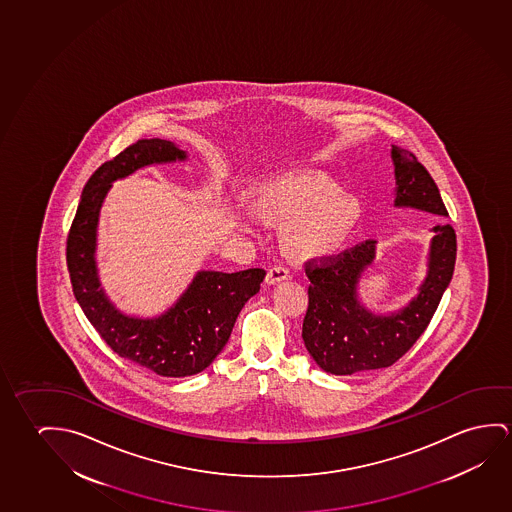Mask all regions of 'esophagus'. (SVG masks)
Wrapping results in <instances>:
<instances>
[{
	"label": "esophagus",
	"instance_id": "esophagus-1",
	"mask_svg": "<svg viewBox=\"0 0 512 512\" xmlns=\"http://www.w3.org/2000/svg\"><path fill=\"white\" fill-rule=\"evenodd\" d=\"M291 278V273H289V269L284 268V266H273V268L269 269L268 275H266V282L269 285L278 284V282H284V280H289Z\"/></svg>",
	"mask_w": 512,
	"mask_h": 512
}]
</instances>
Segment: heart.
Returning a JSON list of instances; mask_svg holds the SVG:
<instances>
[{
	"mask_svg": "<svg viewBox=\"0 0 512 512\" xmlns=\"http://www.w3.org/2000/svg\"><path fill=\"white\" fill-rule=\"evenodd\" d=\"M324 175H296L273 182L259 198L260 213L292 221L285 246L298 257H326L346 246L360 220V205Z\"/></svg>",
	"mask_w": 512,
	"mask_h": 512,
	"instance_id": "heart-1",
	"label": "heart"
}]
</instances>
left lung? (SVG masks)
<instances>
[{
	"mask_svg": "<svg viewBox=\"0 0 512 512\" xmlns=\"http://www.w3.org/2000/svg\"><path fill=\"white\" fill-rule=\"evenodd\" d=\"M395 207L449 216L433 177L409 150L392 145ZM427 276L417 298L390 315L369 312L358 301V282L376 257V241H363L339 255L305 262L308 287L303 342L321 369L335 376L385 369L408 353L431 323L456 266V232L436 225Z\"/></svg>",
	"mask_w": 512,
	"mask_h": 512,
	"instance_id": "left-lung-1",
	"label": "left lung"
}]
</instances>
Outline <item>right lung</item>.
<instances>
[{"label": "right lung", "instance_id": "1", "mask_svg": "<svg viewBox=\"0 0 512 512\" xmlns=\"http://www.w3.org/2000/svg\"><path fill=\"white\" fill-rule=\"evenodd\" d=\"M184 159V150L159 138L129 145L92 173L67 237L72 292L88 321L118 356L165 378L193 376L213 363L244 303L259 292L266 276L259 268L237 273L198 271L177 303L152 319L122 314L104 294L95 266V237L111 182L143 166Z\"/></svg>", "mask_w": 512, "mask_h": 512}]
</instances>
